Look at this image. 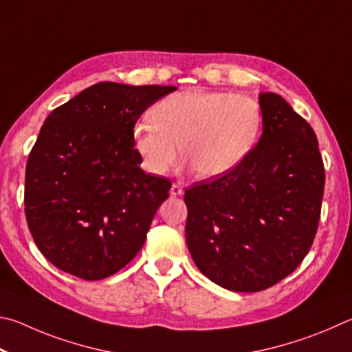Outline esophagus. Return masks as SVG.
<instances>
[{
    "label": "esophagus",
    "instance_id": "34e87169",
    "mask_svg": "<svg viewBox=\"0 0 352 352\" xmlns=\"http://www.w3.org/2000/svg\"><path fill=\"white\" fill-rule=\"evenodd\" d=\"M182 193H184V190H182L179 184H173L171 188H170V195L171 196H181Z\"/></svg>",
    "mask_w": 352,
    "mask_h": 352
}]
</instances>
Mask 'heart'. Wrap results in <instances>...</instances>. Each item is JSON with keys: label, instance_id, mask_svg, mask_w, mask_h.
<instances>
[{"label": "heart", "instance_id": "1", "mask_svg": "<svg viewBox=\"0 0 352 352\" xmlns=\"http://www.w3.org/2000/svg\"><path fill=\"white\" fill-rule=\"evenodd\" d=\"M150 120L133 126V146L153 175H165L177 159L202 177L227 175L254 148L263 125L261 107L245 94L190 89L166 96Z\"/></svg>", "mask_w": 352, "mask_h": 352}]
</instances>
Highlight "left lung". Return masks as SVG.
<instances>
[{"label":"left lung","mask_w":352,"mask_h":352,"mask_svg":"<svg viewBox=\"0 0 352 352\" xmlns=\"http://www.w3.org/2000/svg\"><path fill=\"white\" fill-rule=\"evenodd\" d=\"M263 134L236 168L186 190V239L208 280L258 292L303 261L317 233L324 166L316 133L285 98L260 92Z\"/></svg>","instance_id":"obj_1"}]
</instances>
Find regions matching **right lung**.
<instances>
[{"label": "right lung", "instance_id": "1", "mask_svg": "<svg viewBox=\"0 0 352 352\" xmlns=\"http://www.w3.org/2000/svg\"><path fill=\"white\" fill-rule=\"evenodd\" d=\"M176 89L100 82L46 117L28 159L24 210L55 267L96 281L138 255L171 182L140 168L133 126Z\"/></svg>", "mask_w": 352, "mask_h": 352}]
</instances>
